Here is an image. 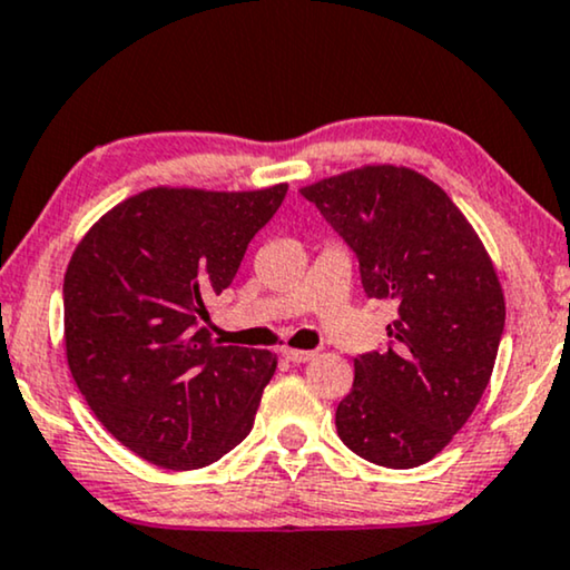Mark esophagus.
<instances>
[{"label": "esophagus", "mask_w": 570, "mask_h": 570, "mask_svg": "<svg viewBox=\"0 0 570 570\" xmlns=\"http://www.w3.org/2000/svg\"><path fill=\"white\" fill-rule=\"evenodd\" d=\"M281 355H284L289 363H307V360L315 357L313 350H294V347H284L281 350Z\"/></svg>", "instance_id": "1"}]
</instances>
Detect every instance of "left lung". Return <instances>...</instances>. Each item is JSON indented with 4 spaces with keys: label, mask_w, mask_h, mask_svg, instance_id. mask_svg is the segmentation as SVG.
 Listing matches in <instances>:
<instances>
[{
    "label": "left lung",
    "mask_w": 570,
    "mask_h": 570,
    "mask_svg": "<svg viewBox=\"0 0 570 570\" xmlns=\"http://www.w3.org/2000/svg\"><path fill=\"white\" fill-rule=\"evenodd\" d=\"M299 194L357 255L365 294L397 302L389 350L355 357L338 439L384 468L429 463L492 379L505 328L492 257L442 186L405 165H363Z\"/></svg>",
    "instance_id": "left-lung-1"
}]
</instances>
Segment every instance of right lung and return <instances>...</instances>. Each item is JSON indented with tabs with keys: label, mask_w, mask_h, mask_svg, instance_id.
Segmentation results:
<instances>
[{
	"label": "right lung",
	"mask_w": 570,
	"mask_h": 570,
	"mask_svg": "<svg viewBox=\"0 0 570 570\" xmlns=\"http://www.w3.org/2000/svg\"><path fill=\"white\" fill-rule=\"evenodd\" d=\"M286 189L155 186L78 242L62 286L70 373L99 423L149 463L210 465L252 431L278 360L223 347L199 321Z\"/></svg>",
	"instance_id": "add662e5"
}]
</instances>
